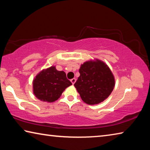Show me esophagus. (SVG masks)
<instances>
[{"label":"esophagus","instance_id":"esophagus-1","mask_svg":"<svg viewBox=\"0 0 150 150\" xmlns=\"http://www.w3.org/2000/svg\"><path fill=\"white\" fill-rule=\"evenodd\" d=\"M71 82L72 83L73 85H74V83L76 82V79L75 78H73V79H71Z\"/></svg>","mask_w":150,"mask_h":150}]
</instances>
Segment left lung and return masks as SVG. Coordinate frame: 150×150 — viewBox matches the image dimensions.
Here are the masks:
<instances>
[{
	"label": "left lung",
	"mask_w": 150,
	"mask_h": 150,
	"mask_svg": "<svg viewBox=\"0 0 150 150\" xmlns=\"http://www.w3.org/2000/svg\"><path fill=\"white\" fill-rule=\"evenodd\" d=\"M80 76L74 84L83 102L90 105L103 102L115 85L110 68L99 59L90 60L81 65Z\"/></svg>",
	"instance_id": "8db88e82"
}]
</instances>
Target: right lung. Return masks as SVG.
I'll use <instances>...</instances> for the list:
<instances>
[{
  "label": "right lung",
  "mask_w": 150,
  "mask_h": 150,
  "mask_svg": "<svg viewBox=\"0 0 150 150\" xmlns=\"http://www.w3.org/2000/svg\"><path fill=\"white\" fill-rule=\"evenodd\" d=\"M71 85L63 71H57L55 66H52L42 70L35 76L33 80V93L43 102L53 103Z\"/></svg>",
  "instance_id": "1"
}]
</instances>
